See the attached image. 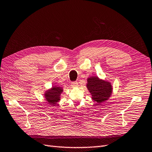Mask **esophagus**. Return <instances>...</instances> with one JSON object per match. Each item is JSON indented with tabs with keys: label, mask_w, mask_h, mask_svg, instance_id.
<instances>
[{
	"label": "esophagus",
	"mask_w": 152,
	"mask_h": 152,
	"mask_svg": "<svg viewBox=\"0 0 152 152\" xmlns=\"http://www.w3.org/2000/svg\"><path fill=\"white\" fill-rule=\"evenodd\" d=\"M71 85L72 86H78V83L77 81H73L71 83Z\"/></svg>",
	"instance_id": "34e87169"
}]
</instances>
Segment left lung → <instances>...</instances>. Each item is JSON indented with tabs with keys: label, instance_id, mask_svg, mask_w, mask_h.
<instances>
[{
	"label": "left lung",
	"instance_id": "obj_1",
	"mask_svg": "<svg viewBox=\"0 0 152 152\" xmlns=\"http://www.w3.org/2000/svg\"><path fill=\"white\" fill-rule=\"evenodd\" d=\"M87 82L86 86L94 101L101 104L110 97L113 88L110 82L100 80L97 76L89 77Z\"/></svg>",
	"mask_w": 152,
	"mask_h": 152
}]
</instances>
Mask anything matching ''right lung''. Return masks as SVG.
<instances>
[{
	"label": "right lung",
	"instance_id": "add662e5",
	"mask_svg": "<svg viewBox=\"0 0 152 152\" xmlns=\"http://www.w3.org/2000/svg\"><path fill=\"white\" fill-rule=\"evenodd\" d=\"M63 92V89L60 86H53L50 90H47L45 94L46 100L49 104L55 106L60 101V94Z\"/></svg>",
	"mask_w": 152,
	"mask_h": 152
}]
</instances>
